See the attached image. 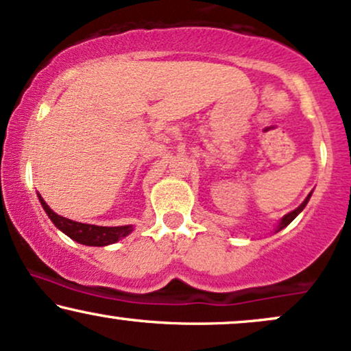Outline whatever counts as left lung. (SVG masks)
<instances>
[{"instance_id":"obj_1","label":"left lung","mask_w":351,"mask_h":351,"mask_svg":"<svg viewBox=\"0 0 351 351\" xmlns=\"http://www.w3.org/2000/svg\"><path fill=\"white\" fill-rule=\"evenodd\" d=\"M311 196H312V191H311L309 194H307V197H306V199H304V201L301 202V204H299V206H298V208H296V209H294V210H291V213H288V214H286V216H282V217L280 219V222H278V226H276V229H274V232H280V230H282V229H285V227H286V226H289V223H291V222H293V221H294V219H296V217L299 216V214H301V213H302V209H304V208H306V206H307V202H309V199H311Z\"/></svg>"}]
</instances>
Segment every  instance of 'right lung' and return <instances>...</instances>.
I'll return each mask as SVG.
<instances>
[{"label":"right lung","mask_w":351,"mask_h":351,"mask_svg":"<svg viewBox=\"0 0 351 351\" xmlns=\"http://www.w3.org/2000/svg\"><path fill=\"white\" fill-rule=\"evenodd\" d=\"M37 197H39L45 214H47L50 221L55 223V227H57L58 230H62L65 235H69L71 240H75V242L82 245H88V247H106V245L116 243L117 240L128 237L130 232L134 230V226L103 227V226H93V223L71 221V219L58 216L57 213H53L39 193H37Z\"/></svg>","instance_id":"right-lung-1"}]
</instances>
